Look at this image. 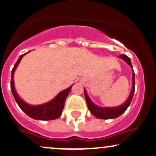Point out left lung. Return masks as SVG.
Wrapping results in <instances>:
<instances>
[{"instance_id":"obj_1","label":"left lung","mask_w":156,"mask_h":156,"mask_svg":"<svg viewBox=\"0 0 156 156\" xmlns=\"http://www.w3.org/2000/svg\"><path fill=\"white\" fill-rule=\"evenodd\" d=\"M119 58L122 59L124 61L127 63L129 66L132 68V90H131L130 95H129V98L126 100L124 103H122L121 105L117 106V107H99V106L96 105V104L92 101V100L90 99L89 96L87 95L86 89L83 88L84 90V96L85 99H86L87 105L88 109L91 112L94 117L99 119H115L118 117L123 114L126 111L129 106L130 105V103L132 101V98H133V95L134 93V86H135V78H134V73L133 70V67H132V62H131L130 58L127 57L125 55H119Z\"/></svg>"}]
</instances>
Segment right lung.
I'll use <instances>...</instances> for the list:
<instances>
[{
    "instance_id": "obj_1",
    "label": "right lung",
    "mask_w": 156,
    "mask_h": 156,
    "mask_svg": "<svg viewBox=\"0 0 156 156\" xmlns=\"http://www.w3.org/2000/svg\"><path fill=\"white\" fill-rule=\"evenodd\" d=\"M28 52H27V53H28ZM27 53L24 54V55H21L19 57L14 67L12 68V73H11V91H12L13 96L16 99V103L19 106V108L28 117L33 118L34 119L51 120V119H57L59 117L61 116L62 111H63V108H64L66 99L68 96L73 84L71 85L69 87L66 88L64 90L60 92L53 99H51L46 103H44V104L42 105H30L28 103L25 102L24 100L21 99V97L19 96V94L16 90L14 85V73L22 57Z\"/></svg>"
}]
</instances>
